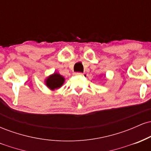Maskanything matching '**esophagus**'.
<instances>
[{
    "label": "esophagus",
    "mask_w": 151,
    "mask_h": 151,
    "mask_svg": "<svg viewBox=\"0 0 151 151\" xmlns=\"http://www.w3.org/2000/svg\"><path fill=\"white\" fill-rule=\"evenodd\" d=\"M74 75H75V76H82L83 73H81V72H74Z\"/></svg>",
    "instance_id": "1"
}]
</instances>
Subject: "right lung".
Wrapping results in <instances>:
<instances>
[{
  "label": "right lung",
  "mask_w": 151,
  "mask_h": 151,
  "mask_svg": "<svg viewBox=\"0 0 151 151\" xmlns=\"http://www.w3.org/2000/svg\"><path fill=\"white\" fill-rule=\"evenodd\" d=\"M65 82V78L58 73H54L45 79L47 86L51 90L59 89Z\"/></svg>",
  "instance_id": "right-lung-1"
}]
</instances>
